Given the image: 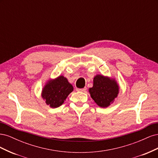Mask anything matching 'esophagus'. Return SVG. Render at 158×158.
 <instances>
[{"label": "esophagus", "instance_id": "obj_1", "mask_svg": "<svg viewBox=\"0 0 158 158\" xmlns=\"http://www.w3.org/2000/svg\"><path fill=\"white\" fill-rule=\"evenodd\" d=\"M77 91H79V92H85V91L87 90V88L86 87H85V88H82V89H79V88H78L77 89H76Z\"/></svg>", "mask_w": 158, "mask_h": 158}]
</instances>
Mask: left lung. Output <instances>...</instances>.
<instances>
[{"label":"left lung","mask_w":158,"mask_h":158,"mask_svg":"<svg viewBox=\"0 0 158 158\" xmlns=\"http://www.w3.org/2000/svg\"><path fill=\"white\" fill-rule=\"evenodd\" d=\"M90 96L98 106L106 108L112 104L119 93L115 78L101 74L94 76L93 86L89 89Z\"/></svg>","instance_id":"left-lung-1"}]
</instances>
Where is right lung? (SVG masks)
I'll use <instances>...</instances> for the list:
<instances>
[{
    "label": "right lung",
    "instance_id": "1",
    "mask_svg": "<svg viewBox=\"0 0 158 158\" xmlns=\"http://www.w3.org/2000/svg\"><path fill=\"white\" fill-rule=\"evenodd\" d=\"M73 89V85L68 79L63 76H59L55 79L47 80L42 89L41 97L50 107L56 108L64 102Z\"/></svg>",
    "mask_w": 158,
    "mask_h": 158
}]
</instances>
